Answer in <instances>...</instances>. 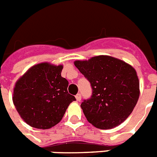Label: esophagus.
<instances>
[{
  "label": "esophagus",
  "mask_w": 157,
  "mask_h": 157,
  "mask_svg": "<svg viewBox=\"0 0 157 157\" xmlns=\"http://www.w3.org/2000/svg\"><path fill=\"white\" fill-rule=\"evenodd\" d=\"M76 101H78V102H80V101L81 100V95L80 94H77L76 95Z\"/></svg>",
  "instance_id": "34e87169"
}]
</instances>
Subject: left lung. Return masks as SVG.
<instances>
[{"label":"left lung","mask_w":157,"mask_h":157,"mask_svg":"<svg viewBox=\"0 0 157 157\" xmlns=\"http://www.w3.org/2000/svg\"><path fill=\"white\" fill-rule=\"evenodd\" d=\"M90 83L92 95L81 103L86 119L96 128L112 129L131 114L139 97L135 69L122 60L107 55L75 61Z\"/></svg>","instance_id":"left-lung-1"}]
</instances>
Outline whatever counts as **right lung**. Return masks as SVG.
Masks as SVG:
<instances>
[{
  "label": "right lung",
  "mask_w": 157,
  "mask_h": 157,
  "mask_svg": "<svg viewBox=\"0 0 157 157\" xmlns=\"http://www.w3.org/2000/svg\"><path fill=\"white\" fill-rule=\"evenodd\" d=\"M63 66L42 63L32 67L13 89V102L22 119L30 126L46 129L57 124L76 98L67 92L62 77Z\"/></svg>",
  "instance_id": "obj_1"
}]
</instances>
